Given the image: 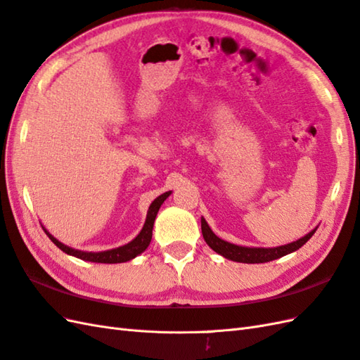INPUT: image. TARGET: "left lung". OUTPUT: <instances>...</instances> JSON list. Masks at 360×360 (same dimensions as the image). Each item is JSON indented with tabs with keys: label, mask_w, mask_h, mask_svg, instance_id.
I'll return each instance as SVG.
<instances>
[{
	"label": "left lung",
	"mask_w": 360,
	"mask_h": 360,
	"mask_svg": "<svg viewBox=\"0 0 360 360\" xmlns=\"http://www.w3.org/2000/svg\"><path fill=\"white\" fill-rule=\"evenodd\" d=\"M200 228H202V236H204V240L207 242V245L211 248V250L220 254L222 257H225V259H228V260L238 262V263H266V262H272V260L280 259V257H284V255L300 250V248L306 243L318 229V226L313 228L309 234L298 238L297 242H292V243L283 245V246L248 248V246H238V245L222 240V238L217 237L213 233V229L210 228V225L207 224V220L204 217H200Z\"/></svg>",
	"instance_id": "obj_1"
}]
</instances>
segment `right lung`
I'll use <instances>...</instances> for the list:
<instances>
[{
	"instance_id": "right-lung-1",
	"label": "right lung",
	"mask_w": 360,
	"mask_h": 360,
	"mask_svg": "<svg viewBox=\"0 0 360 360\" xmlns=\"http://www.w3.org/2000/svg\"><path fill=\"white\" fill-rule=\"evenodd\" d=\"M172 195V191H165L162 193L161 196L156 198L150 207L149 211H147V217L144 226L141 228L140 234H138L134 240H131L129 243L114 248V250H108V251H100V252H88V251H80V250H75V248H70L67 245H63L62 242H59L56 237L51 236L49 233V229L42 225V229L50 237V240L56 245L59 250H62L65 254L76 257V259L85 260V262H92V263H124L135 259V257L140 255L141 252H144L147 250V246L150 245L152 240V229H153V224H155V217L158 214V211L162 205V202L167 199Z\"/></svg>"
}]
</instances>
